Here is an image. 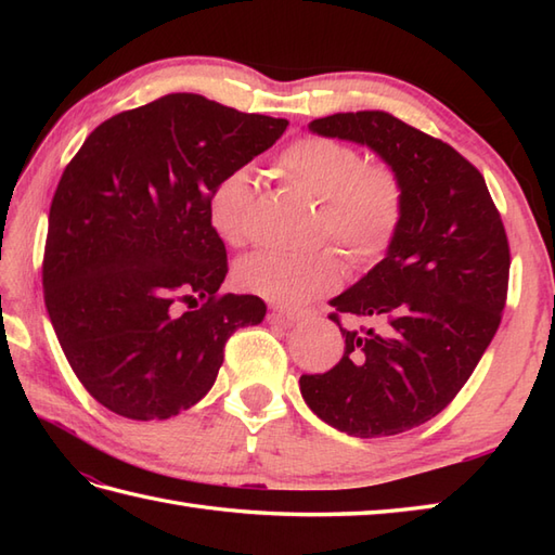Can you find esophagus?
Segmentation results:
<instances>
[{
	"instance_id": "1",
	"label": "esophagus",
	"mask_w": 555,
	"mask_h": 555,
	"mask_svg": "<svg viewBox=\"0 0 555 555\" xmlns=\"http://www.w3.org/2000/svg\"><path fill=\"white\" fill-rule=\"evenodd\" d=\"M271 317H274L276 322L291 326V324H298L300 320H305V317H308V312H305V310H284V308H281V310L271 312Z\"/></svg>"
}]
</instances>
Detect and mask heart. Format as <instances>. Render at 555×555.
Returning <instances> with one entry per match:
<instances>
[{"label": "heart", "mask_w": 555, "mask_h": 555, "mask_svg": "<svg viewBox=\"0 0 555 555\" xmlns=\"http://www.w3.org/2000/svg\"><path fill=\"white\" fill-rule=\"evenodd\" d=\"M281 179L320 199L317 238H332L356 267H374L391 250L405 221V183L384 162L362 164L360 152L336 138L305 135L276 159ZM250 169L223 173L207 197L211 229L229 245H241L255 209ZM235 281L253 296L300 305L340 286L344 259L334 247L305 255L253 253L235 264Z\"/></svg>", "instance_id": "1"}]
</instances>
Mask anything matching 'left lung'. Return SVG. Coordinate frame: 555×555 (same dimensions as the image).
I'll return each instance as SVG.
<instances>
[{
  "instance_id": "1",
  "label": "left lung",
  "mask_w": 555,
  "mask_h": 555,
  "mask_svg": "<svg viewBox=\"0 0 555 555\" xmlns=\"http://www.w3.org/2000/svg\"><path fill=\"white\" fill-rule=\"evenodd\" d=\"M312 133L372 147L405 183V221L391 250L332 300L346 338L324 374H302L317 415L360 439L429 422L465 386L496 336L508 298L511 245L485 176L457 150L386 112H348ZM363 324L346 330L339 317Z\"/></svg>"
}]
</instances>
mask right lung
I'll list each match as a JSON object with an SVG mask.
<instances>
[{"label": "right lung", "mask_w": 555, "mask_h": 555, "mask_svg": "<svg viewBox=\"0 0 555 555\" xmlns=\"http://www.w3.org/2000/svg\"><path fill=\"white\" fill-rule=\"evenodd\" d=\"M286 126L173 92L100 124L66 164L44 305L78 382L116 415L167 420L195 405L235 328L264 320L262 298L219 291L229 259L207 197Z\"/></svg>", "instance_id": "1"}]
</instances>
